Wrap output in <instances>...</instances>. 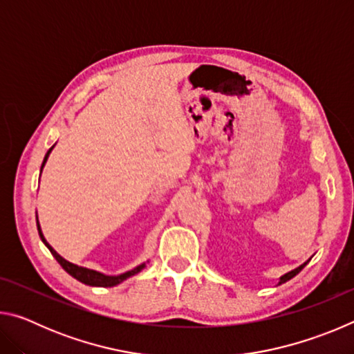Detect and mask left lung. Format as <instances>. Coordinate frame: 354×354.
<instances>
[{"instance_id": "obj_1", "label": "left lung", "mask_w": 354, "mask_h": 354, "mask_svg": "<svg viewBox=\"0 0 354 354\" xmlns=\"http://www.w3.org/2000/svg\"><path fill=\"white\" fill-rule=\"evenodd\" d=\"M308 262H309V261H308ZM308 262H304V263H303V266H299L298 268H295V270H292V272H289V273H286V274H284V277H281V279H279V284H283V283H286V281H289L290 278H293V277H295V274H298L299 272H301V270H303V268H304V267H306V263H308Z\"/></svg>"}]
</instances>
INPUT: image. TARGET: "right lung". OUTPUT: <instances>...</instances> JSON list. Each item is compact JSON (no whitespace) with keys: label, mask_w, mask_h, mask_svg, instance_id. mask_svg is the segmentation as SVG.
Segmentation results:
<instances>
[{"label":"right lung","mask_w":354,"mask_h":354,"mask_svg":"<svg viewBox=\"0 0 354 354\" xmlns=\"http://www.w3.org/2000/svg\"><path fill=\"white\" fill-rule=\"evenodd\" d=\"M53 149V147L48 149V153L45 154V159H44V164L46 162V159H48V154H50V151ZM44 164H41V167H44ZM37 230H39V236H40V239L41 241H44V243L48 247V250L51 251V254L56 257V261L61 263L62 266V268L65 272H67L68 274H71V277L73 278H76L77 281H81V283H84V284H88V286H97V287H112V286H117V284H120L122 283V281H124L127 278H129V277H133V274H136V273H139L143 267H145V263H142V266H139V267H136V268H133V270H129V272H127V273H123V274H118V277H106V274H103V273H100V272H95V270H91V268H84V267H80V266H75V263H71V262H68V261H65L62 256H59L55 250H53L50 245L46 243V241H45V237H44V234H41V231H40V226H39V223H37Z\"/></svg>","instance_id":"obj_1"}]
</instances>
